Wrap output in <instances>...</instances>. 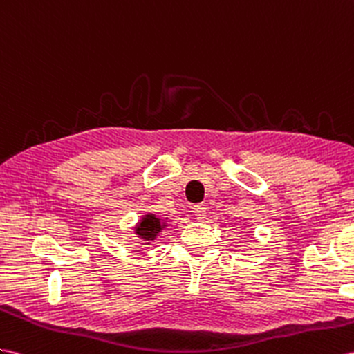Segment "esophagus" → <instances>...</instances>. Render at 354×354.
I'll return each instance as SVG.
<instances>
[{
    "mask_svg": "<svg viewBox=\"0 0 354 354\" xmlns=\"http://www.w3.org/2000/svg\"><path fill=\"white\" fill-rule=\"evenodd\" d=\"M193 214L196 216V220H198V221L205 220L206 218V207H205V205H196V206H193Z\"/></svg>",
    "mask_w": 354,
    "mask_h": 354,
    "instance_id": "obj_1",
    "label": "esophagus"
}]
</instances>
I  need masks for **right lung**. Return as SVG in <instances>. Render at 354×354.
Returning <instances> with one entry per match:
<instances>
[{"label": "right lung", "mask_w": 354, "mask_h": 354, "mask_svg": "<svg viewBox=\"0 0 354 354\" xmlns=\"http://www.w3.org/2000/svg\"><path fill=\"white\" fill-rule=\"evenodd\" d=\"M165 227V223H161L160 218H157L153 214H148L145 215L143 218L140 220V223L136 227V234L139 238H142L143 241H153L157 238V234Z\"/></svg>", "instance_id": "1"}]
</instances>
